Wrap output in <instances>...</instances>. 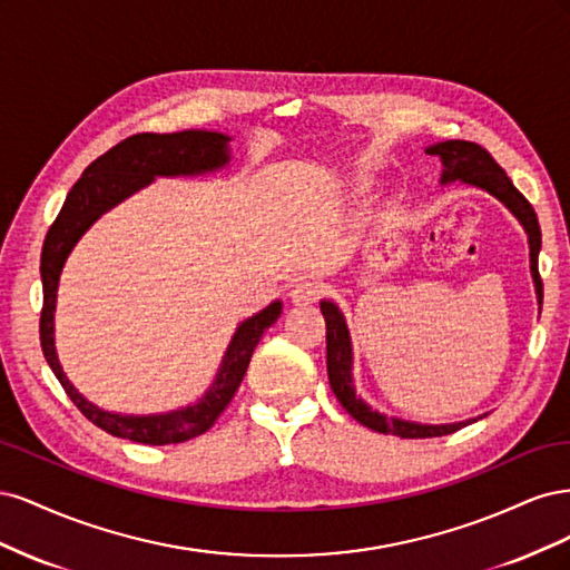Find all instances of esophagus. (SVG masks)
<instances>
[{
  "mask_svg": "<svg viewBox=\"0 0 570 570\" xmlns=\"http://www.w3.org/2000/svg\"><path fill=\"white\" fill-rule=\"evenodd\" d=\"M321 295H323V285L314 283V281H302L289 289V299L295 302L297 306L314 304V302L321 299Z\"/></svg>",
  "mask_w": 570,
  "mask_h": 570,
  "instance_id": "1",
  "label": "esophagus"
}]
</instances>
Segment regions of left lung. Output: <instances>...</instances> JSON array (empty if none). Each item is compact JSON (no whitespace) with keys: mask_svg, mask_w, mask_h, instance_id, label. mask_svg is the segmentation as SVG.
I'll return each mask as SVG.
<instances>
[{"mask_svg":"<svg viewBox=\"0 0 570 570\" xmlns=\"http://www.w3.org/2000/svg\"><path fill=\"white\" fill-rule=\"evenodd\" d=\"M430 157H440L444 164L442 170V185L461 180L465 185H473L485 189L492 197L502 202L507 209L519 218L523 230L528 233L530 245V273L534 281V292H538V302L542 304V278L538 271V256L542 247V233L538 214L530 206V202L513 187L507 170L499 166L488 149H482L475 142L465 140H446L438 142L425 149ZM321 312L325 318V350H327V381L337 396V402L344 406L352 419H356L361 425H366L375 433L383 435H396L404 440H421V438H442L452 435L456 430L465 428L469 423H475L478 419L459 421V423H444V425H428V423H413L404 419L385 416V413L371 409L361 396H356L354 377H352V340L347 323L340 308L333 302H321Z\"/></svg>","mask_w":570,"mask_h":570,"instance_id":"left-lung-1","label":"left lung"}]
</instances>
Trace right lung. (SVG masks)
<instances>
[{
	"label": "right lung",
	"mask_w": 570,
	"mask_h": 570,
	"mask_svg": "<svg viewBox=\"0 0 570 570\" xmlns=\"http://www.w3.org/2000/svg\"><path fill=\"white\" fill-rule=\"evenodd\" d=\"M230 137L212 130H183V132H137L124 142L101 154L82 170L80 180L68 193L57 220L47 230L40 275H42V314H40V344L49 368L59 377L61 387L71 396L80 413L97 428L114 438H124L142 444H178L209 430L235 396L247 373L254 347L266 327L278 321L283 304L273 302L264 312L239 323L214 385L202 400L180 411L157 413V416H120L90 404L68 381L55 347V308L59 275L68 254L76 247L82 233L124 202L137 189L147 187L157 176H199L218 170L230 161Z\"/></svg>",
	"instance_id": "1"
}]
</instances>
